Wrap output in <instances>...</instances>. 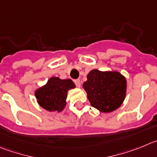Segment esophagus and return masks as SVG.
Segmentation results:
<instances>
[{"label":"esophagus","instance_id":"34e87169","mask_svg":"<svg viewBox=\"0 0 157 157\" xmlns=\"http://www.w3.org/2000/svg\"><path fill=\"white\" fill-rule=\"evenodd\" d=\"M74 83H75L76 86H77V87H80V85H81V83H80V80H79V79H77V80H74Z\"/></svg>","mask_w":157,"mask_h":157}]
</instances>
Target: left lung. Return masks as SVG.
I'll return each instance as SVG.
<instances>
[{"mask_svg": "<svg viewBox=\"0 0 157 157\" xmlns=\"http://www.w3.org/2000/svg\"><path fill=\"white\" fill-rule=\"evenodd\" d=\"M83 87L91 106L101 113H111L124 102L127 93L126 77L120 72L94 69L87 76Z\"/></svg>", "mask_w": 157, "mask_h": 157, "instance_id": "obj_1", "label": "left lung"}]
</instances>
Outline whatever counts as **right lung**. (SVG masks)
I'll list each match as a JSON object with an SVG mask.
<instances>
[{"label": "right lung", "instance_id": "add662e5", "mask_svg": "<svg viewBox=\"0 0 157 157\" xmlns=\"http://www.w3.org/2000/svg\"><path fill=\"white\" fill-rule=\"evenodd\" d=\"M76 85L70 79L52 77L44 85L35 91L38 105L48 112H62L66 105L67 93Z\"/></svg>", "mask_w": 157, "mask_h": 157}]
</instances>
